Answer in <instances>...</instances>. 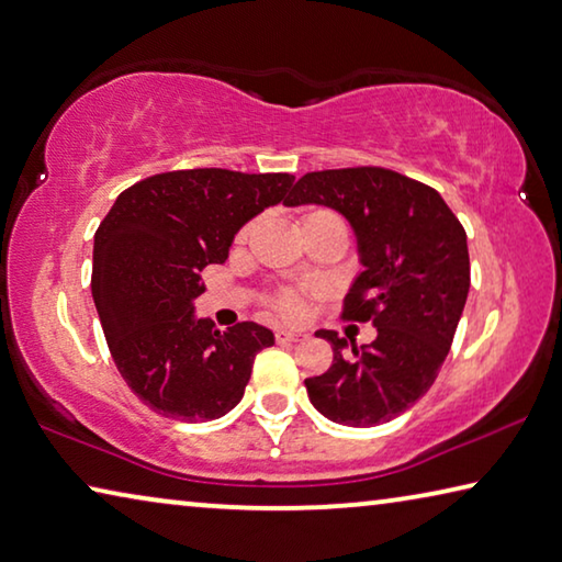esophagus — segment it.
<instances>
[{"label": "esophagus", "mask_w": 562, "mask_h": 562, "mask_svg": "<svg viewBox=\"0 0 562 562\" xmlns=\"http://www.w3.org/2000/svg\"><path fill=\"white\" fill-rule=\"evenodd\" d=\"M305 337V333H295V329H278V333H274V340L278 342H302Z\"/></svg>", "instance_id": "34e87169"}]
</instances>
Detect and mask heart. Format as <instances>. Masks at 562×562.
Masks as SVG:
<instances>
[{
	"label": "heart",
	"mask_w": 562,
	"mask_h": 562,
	"mask_svg": "<svg viewBox=\"0 0 562 562\" xmlns=\"http://www.w3.org/2000/svg\"><path fill=\"white\" fill-rule=\"evenodd\" d=\"M315 225H337L345 229L342 217L327 207H313V210L302 212L300 227H315ZM257 227H260V220H249L247 225L239 227V233L235 237V247L243 249L252 243V237L257 235ZM310 295H313V290L278 288L270 292V297H267V307H270L272 315H278L282 319H297L302 313H305Z\"/></svg>",
	"instance_id": "b5f03b06"
}]
</instances>
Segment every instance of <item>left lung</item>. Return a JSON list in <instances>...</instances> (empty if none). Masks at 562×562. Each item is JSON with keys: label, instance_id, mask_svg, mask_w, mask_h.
Wrapping results in <instances>:
<instances>
[{"label": "left lung", "instance_id": "8db88e82", "mask_svg": "<svg viewBox=\"0 0 562 562\" xmlns=\"http://www.w3.org/2000/svg\"><path fill=\"white\" fill-rule=\"evenodd\" d=\"M325 204L350 220L364 270L342 319L372 323L378 337L347 350L335 329L333 364L305 387L333 423L372 427L413 407L448 358L470 290L468 235L438 190L387 167H342L300 177L284 204Z\"/></svg>", "mask_w": 562, "mask_h": 562}]
</instances>
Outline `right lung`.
Returning <instances> with one entry per match:
<instances>
[{"label":"right lung","mask_w":562,"mask_h":562,"mask_svg":"<svg viewBox=\"0 0 562 562\" xmlns=\"http://www.w3.org/2000/svg\"><path fill=\"white\" fill-rule=\"evenodd\" d=\"M295 177L220 167L172 169L124 190L94 233L92 297L106 345L132 393L184 423L215 420L245 395L272 333L194 319L202 270L227 260L247 220L278 204Z\"/></svg>","instance_id":"1"}]
</instances>
